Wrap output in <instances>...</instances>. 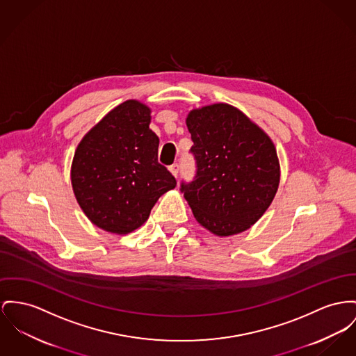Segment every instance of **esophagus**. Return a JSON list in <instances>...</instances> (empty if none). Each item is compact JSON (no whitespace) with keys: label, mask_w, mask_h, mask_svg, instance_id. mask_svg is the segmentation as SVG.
Listing matches in <instances>:
<instances>
[{"label":"esophagus","mask_w":356,"mask_h":356,"mask_svg":"<svg viewBox=\"0 0 356 356\" xmlns=\"http://www.w3.org/2000/svg\"><path fill=\"white\" fill-rule=\"evenodd\" d=\"M170 168V171H171V174L175 177V178H178V174H179V163H174V165H171V166L168 167Z\"/></svg>","instance_id":"esophagus-1"}]
</instances>
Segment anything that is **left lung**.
Instances as JSON below:
<instances>
[{"instance_id":"obj_1","label":"left lung","mask_w":356,"mask_h":356,"mask_svg":"<svg viewBox=\"0 0 356 356\" xmlns=\"http://www.w3.org/2000/svg\"><path fill=\"white\" fill-rule=\"evenodd\" d=\"M195 161L181 191L195 220L218 236L240 234L270 207L280 184V163L270 138L227 104L191 111L186 120Z\"/></svg>"}]
</instances>
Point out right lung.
Wrapping results in <instances>:
<instances>
[{"instance_id": "right-lung-1", "label": "right lung", "mask_w": 356, "mask_h": 356, "mask_svg": "<svg viewBox=\"0 0 356 356\" xmlns=\"http://www.w3.org/2000/svg\"><path fill=\"white\" fill-rule=\"evenodd\" d=\"M149 109L125 101L79 143L72 167L74 194L97 227L125 235L148 218L177 181L158 162L159 139L149 129Z\"/></svg>"}]
</instances>
